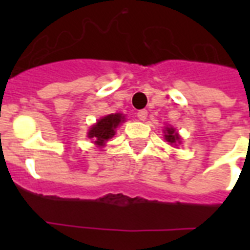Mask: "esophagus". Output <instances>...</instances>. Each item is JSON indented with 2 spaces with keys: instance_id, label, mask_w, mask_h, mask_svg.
<instances>
[{
  "instance_id": "esophagus-1",
  "label": "esophagus",
  "mask_w": 250,
  "mask_h": 250,
  "mask_svg": "<svg viewBox=\"0 0 250 250\" xmlns=\"http://www.w3.org/2000/svg\"><path fill=\"white\" fill-rule=\"evenodd\" d=\"M146 117H148V111H146V110H139V111H137V118H139L140 121H145Z\"/></svg>"
}]
</instances>
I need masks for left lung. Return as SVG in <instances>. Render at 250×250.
Returning a JSON list of instances; mask_svg holds the SVG:
<instances>
[{
    "instance_id": "left-lung-1",
    "label": "left lung",
    "mask_w": 250,
    "mask_h": 250,
    "mask_svg": "<svg viewBox=\"0 0 250 250\" xmlns=\"http://www.w3.org/2000/svg\"><path fill=\"white\" fill-rule=\"evenodd\" d=\"M165 137H166V140L170 143V144H175L176 141H179V135L176 132H175L174 128H166V135H165Z\"/></svg>"
}]
</instances>
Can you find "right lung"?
<instances>
[{
	"instance_id": "obj_1",
	"label": "right lung",
	"mask_w": 250,
	"mask_h": 250,
	"mask_svg": "<svg viewBox=\"0 0 250 250\" xmlns=\"http://www.w3.org/2000/svg\"><path fill=\"white\" fill-rule=\"evenodd\" d=\"M122 121H123V117L121 114H110L107 117H104L89 129L88 137L94 141V144L104 145L106 141L114 136L115 133L114 129L117 128Z\"/></svg>"
}]
</instances>
